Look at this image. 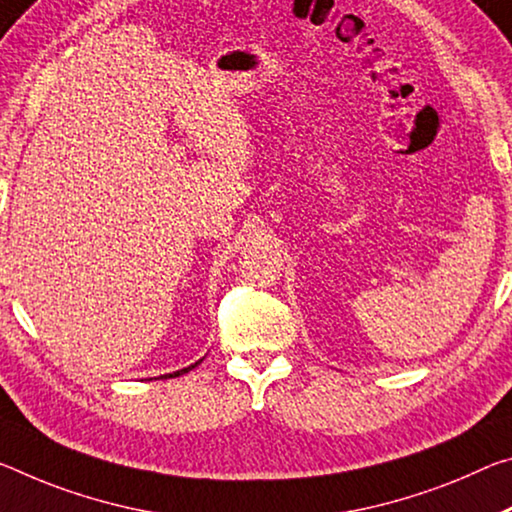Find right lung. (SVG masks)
I'll use <instances>...</instances> for the list:
<instances>
[{
    "label": "right lung",
    "instance_id": "right-lung-1",
    "mask_svg": "<svg viewBox=\"0 0 512 512\" xmlns=\"http://www.w3.org/2000/svg\"><path fill=\"white\" fill-rule=\"evenodd\" d=\"M193 367H198V362L196 364H191V367H186V369H182V371H175V373H168V376H161V378H175V376H182V373H189Z\"/></svg>",
    "mask_w": 512,
    "mask_h": 512
}]
</instances>
